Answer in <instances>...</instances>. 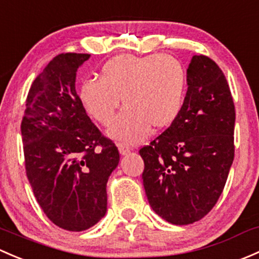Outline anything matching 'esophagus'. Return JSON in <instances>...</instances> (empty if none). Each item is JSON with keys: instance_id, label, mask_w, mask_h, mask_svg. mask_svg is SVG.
<instances>
[{"instance_id": "obj_1", "label": "esophagus", "mask_w": 259, "mask_h": 259, "mask_svg": "<svg viewBox=\"0 0 259 259\" xmlns=\"http://www.w3.org/2000/svg\"><path fill=\"white\" fill-rule=\"evenodd\" d=\"M118 149H119V152H120L121 155H126L127 152H130V150H132V146H129L127 144H125V143H120L118 145Z\"/></svg>"}]
</instances>
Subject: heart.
Returning <instances> with one entry per match:
<instances>
[{
    "mask_svg": "<svg viewBox=\"0 0 259 259\" xmlns=\"http://www.w3.org/2000/svg\"><path fill=\"white\" fill-rule=\"evenodd\" d=\"M186 87L184 65L171 54H120L102 67L100 80L88 79L79 98L87 113L119 141L138 143L150 130L164 129L178 118Z\"/></svg>",
    "mask_w": 259,
    "mask_h": 259,
    "instance_id": "heart-1",
    "label": "heart"
}]
</instances>
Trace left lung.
I'll return each mask as SVG.
<instances>
[{"label": "left lung", "mask_w": 259, "mask_h": 259, "mask_svg": "<svg viewBox=\"0 0 259 259\" xmlns=\"http://www.w3.org/2000/svg\"><path fill=\"white\" fill-rule=\"evenodd\" d=\"M178 118L139 154L150 206L174 225L194 223L213 208L235 157L236 110L221 68L194 56Z\"/></svg>", "instance_id": "1"}]
</instances>
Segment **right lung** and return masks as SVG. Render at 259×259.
<instances>
[{
    "mask_svg": "<svg viewBox=\"0 0 259 259\" xmlns=\"http://www.w3.org/2000/svg\"><path fill=\"white\" fill-rule=\"evenodd\" d=\"M91 54L54 57L32 83L21 122L26 174L38 205L58 227L91 228L107 212V182L119 164L115 144L87 115L75 91Z\"/></svg>",
    "mask_w": 259,
    "mask_h": 259,
    "instance_id": "1",
    "label": "right lung"
}]
</instances>
